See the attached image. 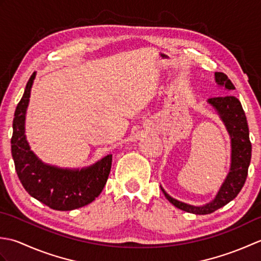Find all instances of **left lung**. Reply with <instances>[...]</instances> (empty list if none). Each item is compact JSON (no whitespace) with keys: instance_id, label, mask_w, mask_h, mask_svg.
Masks as SVG:
<instances>
[{"instance_id":"1","label":"left lung","mask_w":261,"mask_h":261,"mask_svg":"<svg viewBox=\"0 0 261 261\" xmlns=\"http://www.w3.org/2000/svg\"><path fill=\"white\" fill-rule=\"evenodd\" d=\"M215 81L219 85L224 86L226 90H234L236 88L224 73H219V71L215 73ZM207 102L219 113L231 138V168L228 177L213 201L203 205V206H193V205L177 201V199L170 197L162 188L166 198L174 206L185 211V212L199 215L213 213L214 211L224 206L237 197L246 182L252 150L251 142L249 139V127L246 113L239 99L233 95H226L208 98Z\"/></svg>"}]
</instances>
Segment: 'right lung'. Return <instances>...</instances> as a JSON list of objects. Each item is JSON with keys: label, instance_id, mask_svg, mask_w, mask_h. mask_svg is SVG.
Masks as SVG:
<instances>
[{"label": "right lung", "instance_id": "add662e5", "mask_svg": "<svg viewBox=\"0 0 261 261\" xmlns=\"http://www.w3.org/2000/svg\"><path fill=\"white\" fill-rule=\"evenodd\" d=\"M36 74L27 83L25 91L15 109L11 150L16 174L24 190L47 206L70 211L90 204L107 184L112 165V154L85 169H60L45 165L30 150L24 136L25 111Z\"/></svg>", "mask_w": 261, "mask_h": 261}]
</instances>
